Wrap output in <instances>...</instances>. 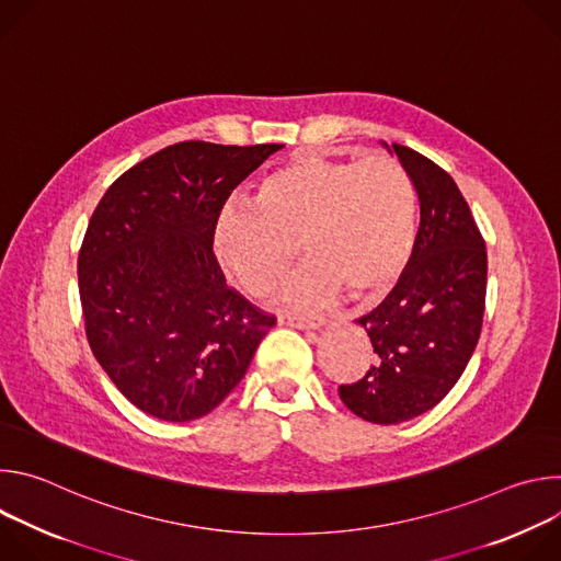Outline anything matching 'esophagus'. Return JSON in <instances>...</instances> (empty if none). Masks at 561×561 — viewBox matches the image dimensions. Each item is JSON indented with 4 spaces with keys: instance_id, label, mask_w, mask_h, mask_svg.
Instances as JSON below:
<instances>
[{
    "instance_id": "esophagus-1",
    "label": "esophagus",
    "mask_w": 561,
    "mask_h": 561,
    "mask_svg": "<svg viewBox=\"0 0 561 561\" xmlns=\"http://www.w3.org/2000/svg\"><path fill=\"white\" fill-rule=\"evenodd\" d=\"M279 324L299 329V331H312V329H322L324 319H312V317H301V314H282Z\"/></svg>"
}]
</instances>
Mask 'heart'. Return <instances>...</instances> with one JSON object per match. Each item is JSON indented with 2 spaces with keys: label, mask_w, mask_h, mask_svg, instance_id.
I'll list each match as a JSON object with an SVG mask.
<instances>
[{
  "label": "heart",
  "mask_w": 561,
  "mask_h": 561,
  "mask_svg": "<svg viewBox=\"0 0 561 561\" xmlns=\"http://www.w3.org/2000/svg\"><path fill=\"white\" fill-rule=\"evenodd\" d=\"M415 234V186L394 159L297 154L262 180L253 206L219 213L213 251L239 286L266 297L290 275L301 242L312 260L288 301H329L344 288L370 299L402 279Z\"/></svg>",
  "instance_id": "heart-1"
}]
</instances>
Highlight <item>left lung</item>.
Masks as SVG:
<instances>
[{
	"label": "left lung",
	"mask_w": 561,
	"mask_h": 561,
	"mask_svg": "<svg viewBox=\"0 0 561 561\" xmlns=\"http://www.w3.org/2000/svg\"><path fill=\"white\" fill-rule=\"evenodd\" d=\"M381 146L413 180L420 228L402 279L355 322L375 357L340 397L357 417L388 426L431 411L461 377L482 333L489 260L453 178L413 148Z\"/></svg>",
	"instance_id": "left-lung-1"
}]
</instances>
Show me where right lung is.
<instances>
[{
  "mask_svg": "<svg viewBox=\"0 0 561 561\" xmlns=\"http://www.w3.org/2000/svg\"><path fill=\"white\" fill-rule=\"evenodd\" d=\"M279 148L182 141L128 169L98 204L77 262L87 337L146 415H208L275 327L226 286L213 232L230 193Z\"/></svg>",
  "mask_w": 561,
  "mask_h": 561,
  "instance_id": "add662e5",
  "label": "right lung"
}]
</instances>
